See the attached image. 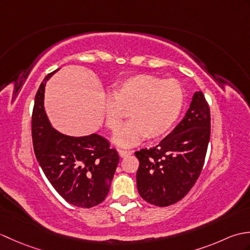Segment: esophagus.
Listing matches in <instances>:
<instances>
[{"label":"esophagus","instance_id":"esophagus-1","mask_svg":"<svg viewBox=\"0 0 250 250\" xmlns=\"http://www.w3.org/2000/svg\"><path fill=\"white\" fill-rule=\"evenodd\" d=\"M118 152H119V156L121 158H125L126 156H130L131 153H132V151H130V150H124V149H119Z\"/></svg>","mask_w":250,"mask_h":250}]
</instances>
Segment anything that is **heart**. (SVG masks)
I'll return each instance as SVG.
<instances>
[{
    "label": "heart",
    "instance_id": "b5f03b06",
    "mask_svg": "<svg viewBox=\"0 0 250 250\" xmlns=\"http://www.w3.org/2000/svg\"><path fill=\"white\" fill-rule=\"evenodd\" d=\"M113 94H106L103 100L108 129L118 128L125 116L124 109H130L131 120L113 136V142L120 147L136 145L146 136L155 139L166 134L176 122L184 104V91L177 81H162L148 74L117 83Z\"/></svg>",
    "mask_w": 250,
    "mask_h": 250
}]
</instances>
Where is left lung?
<instances>
[{"mask_svg":"<svg viewBox=\"0 0 250 250\" xmlns=\"http://www.w3.org/2000/svg\"><path fill=\"white\" fill-rule=\"evenodd\" d=\"M210 137V111L204 94L195 92L183 120L155 147L135 151L139 193L148 203H177L193 187L203 168Z\"/></svg>","mask_w":250,"mask_h":250,"instance_id":"obj_1","label":"left lung"}]
</instances>
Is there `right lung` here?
Returning <instances> with one entry per match:
<instances>
[{
    "label": "right lung",
    "mask_w": 250,
    "mask_h": 250,
    "mask_svg": "<svg viewBox=\"0 0 250 250\" xmlns=\"http://www.w3.org/2000/svg\"><path fill=\"white\" fill-rule=\"evenodd\" d=\"M37 90L32 113V141L35 157L52 187L68 203L90 208L107 195L119 155L98 134L68 136L52 128L44 108L46 82Z\"/></svg>",
    "instance_id": "obj_1"
}]
</instances>
